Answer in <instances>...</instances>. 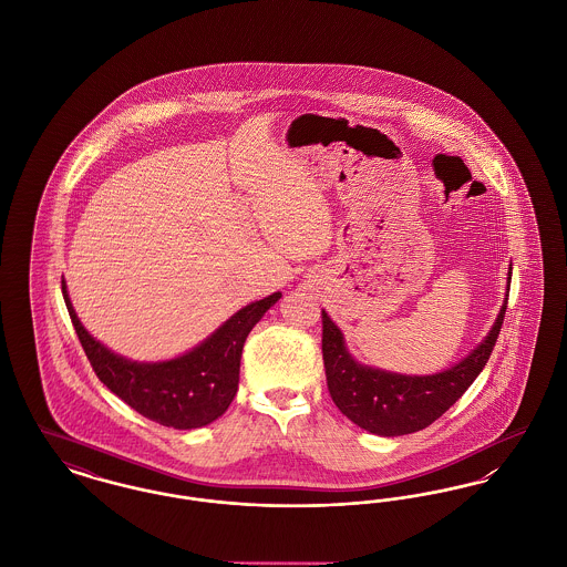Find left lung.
<instances>
[{"label": "left lung", "mask_w": 567, "mask_h": 567, "mask_svg": "<svg viewBox=\"0 0 567 567\" xmlns=\"http://www.w3.org/2000/svg\"><path fill=\"white\" fill-rule=\"evenodd\" d=\"M513 268H508L506 297L495 323L455 365L435 374H400L365 365L352 357L344 333L323 310V361L333 404L365 432L395 437L421 432L440 419L483 372L504 323Z\"/></svg>", "instance_id": "left-lung-1"}]
</instances>
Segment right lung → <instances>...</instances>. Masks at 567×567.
<instances>
[{
    "label": "right lung",
    "instance_id": "add662e5",
    "mask_svg": "<svg viewBox=\"0 0 567 567\" xmlns=\"http://www.w3.org/2000/svg\"><path fill=\"white\" fill-rule=\"evenodd\" d=\"M70 319L97 378L142 416L174 430L206 427L234 402L240 382V359L250 329L282 297L280 291L250 301L206 340L163 361H135L110 351L81 323L65 280L61 282Z\"/></svg>",
    "mask_w": 567,
    "mask_h": 567
}]
</instances>
